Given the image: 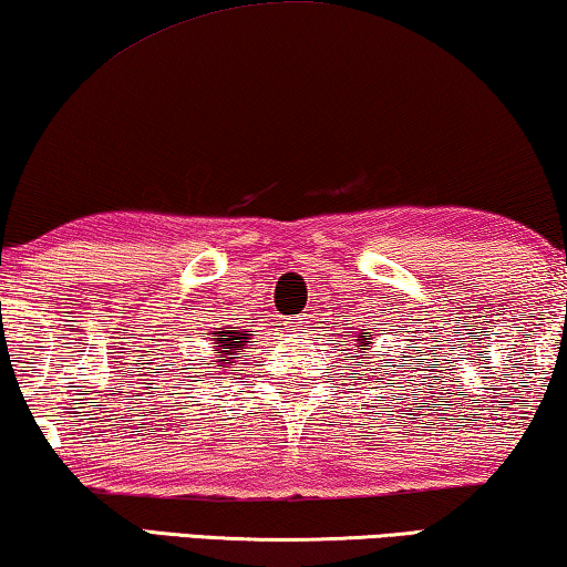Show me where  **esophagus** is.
<instances>
[{
  "label": "esophagus",
  "mask_w": 567,
  "mask_h": 567,
  "mask_svg": "<svg viewBox=\"0 0 567 567\" xmlns=\"http://www.w3.org/2000/svg\"><path fill=\"white\" fill-rule=\"evenodd\" d=\"M310 323V316L308 312H300V316H292V318H285V331L287 333H302Z\"/></svg>",
  "instance_id": "esophagus-1"
}]
</instances>
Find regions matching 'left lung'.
<instances>
[{"label":"left lung","instance_id":"left-lung-1","mask_svg":"<svg viewBox=\"0 0 567 567\" xmlns=\"http://www.w3.org/2000/svg\"><path fill=\"white\" fill-rule=\"evenodd\" d=\"M361 343H364V346H367V343H371V341H367V338H364V336H361Z\"/></svg>","mask_w":567,"mask_h":567}]
</instances>
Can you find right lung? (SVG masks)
<instances>
[{
    "label": "right lung",
    "instance_id": "obj_1",
    "mask_svg": "<svg viewBox=\"0 0 567 567\" xmlns=\"http://www.w3.org/2000/svg\"><path fill=\"white\" fill-rule=\"evenodd\" d=\"M224 338H214L216 343V353H218V364H234V359H239L236 353H239L244 346H247V336L249 331H218Z\"/></svg>",
    "mask_w": 567,
    "mask_h": 567
}]
</instances>
